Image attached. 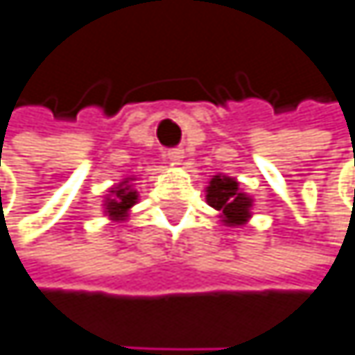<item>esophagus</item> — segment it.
<instances>
[{"label":"esophagus","instance_id":"34e87169","mask_svg":"<svg viewBox=\"0 0 355 355\" xmlns=\"http://www.w3.org/2000/svg\"><path fill=\"white\" fill-rule=\"evenodd\" d=\"M166 157L170 159V164H181L183 157H185V151H183V149H170V151L166 153Z\"/></svg>","mask_w":355,"mask_h":355}]
</instances>
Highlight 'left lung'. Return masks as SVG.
<instances>
[{
  "mask_svg": "<svg viewBox=\"0 0 355 355\" xmlns=\"http://www.w3.org/2000/svg\"><path fill=\"white\" fill-rule=\"evenodd\" d=\"M206 202L220 212V220L227 227L246 225L252 216V198L240 189L234 176L214 174L206 187Z\"/></svg>",
  "mask_w": 355,
  "mask_h": 355,
  "instance_id": "obj_1",
  "label": "left lung"
}]
</instances>
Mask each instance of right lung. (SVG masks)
Listing matches in <instances>:
<instances>
[{
  "mask_svg": "<svg viewBox=\"0 0 355 355\" xmlns=\"http://www.w3.org/2000/svg\"><path fill=\"white\" fill-rule=\"evenodd\" d=\"M132 181H135L132 176L123 179L119 185L111 187L109 196L105 198L103 210L111 220H125L132 210V206L139 202V191L130 185Z\"/></svg>",
  "mask_w": 355,
  "mask_h": 355,
  "instance_id": "add662e5",
  "label": "right lung"
}]
</instances>
